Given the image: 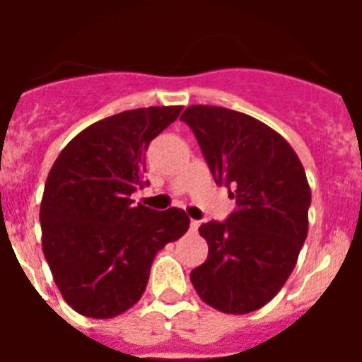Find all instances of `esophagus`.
Instances as JSON below:
<instances>
[{
  "mask_svg": "<svg viewBox=\"0 0 362 362\" xmlns=\"http://www.w3.org/2000/svg\"><path fill=\"white\" fill-rule=\"evenodd\" d=\"M197 228H199V221L192 219L190 221V232H197Z\"/></svg>",
  "mask_w": 362,
  "mask_h": 362,
  "instance_id": "esophagus-1",
  "label": "esophagus"
}]
</instances>
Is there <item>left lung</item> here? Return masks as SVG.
Listing matches in <instances>:
<instances>
[{
	"mask_svg": "<svg viewBox=\"0 0 362 362\" xmlns=\"http://www.w3.org/2000/svg\"><path fill=\"white\" fill-rule=\"evenodd\" d=\"M219 187L238 209L199 226L209 257L194 268L197 296L225 313H250L277 296L308 233L305 168L281 134L243 112L192 105L181 114Z\"/></svg>",
	"mask_w": 362,
	"mask_h": 362,
	"instance_id": "8db88e82",
	"label": "left lung"
}]
</instances>
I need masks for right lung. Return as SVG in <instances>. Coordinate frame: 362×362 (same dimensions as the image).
<instances>
[{"label":"right lung","mask_w":362,"mask_h":362,"mask_svg":"<svg viewBox=\"0 0 362 362\" xmlns=\"http://www.w3.org/2000/svg\"><path fill=\"white\" fill-rule=\"evenodd\" d=\"M183 107L124 110L86 127L62 150L45 183L43 254L63 299L81 315L110 319L141 299L150 267L190 226L181 209L130 199L148 185L145 152Z\"/></svg>","instance_id":"1"}]
</instances>
